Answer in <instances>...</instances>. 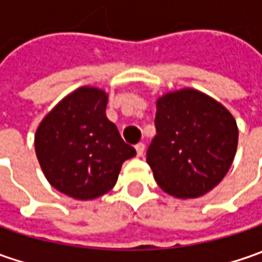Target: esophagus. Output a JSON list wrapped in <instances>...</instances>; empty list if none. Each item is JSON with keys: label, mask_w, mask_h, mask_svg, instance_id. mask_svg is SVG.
Returning a JSON list of instances; mask_svg holds the SVG:
<instances>
[{"label": "esophagus", "mask_w": 262, "mask_h": 262, "mask_svg": "<svg viewBox=\"0 0 262 262\" xmlns=\"http://www.w3.org/2000/svg\"><path fill=\"white\" fill-rule=\"evenodd\" d=\"M136 150H137V156L141 157L144 155V150H146V146L143 144V143H138L136 146Z\"/></svg>", "instance_id": "obj_1"}]
</instances>
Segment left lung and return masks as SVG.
Returning <instances> with one entry per match:
<instances>
[{"instance_id": "obj_1", "label": "left lung", "mask_w": 262, "mask_h": 262, "mask_svg": "<svg viewBox=\"0 0 262 262\" xmlns=\"http://www.w3.org/2000/svg\"><path fill=\"white\" fill-rule=\"evenodd\" d=\"M156 109V137L147 150V163L157 185L182 200L204 195L220 184L235 159V118L195 89L160 96Z\"/></svg>"}]
</instances>
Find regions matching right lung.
I'll return each mask as SVG.
<instances>
[{
	"mask_svg": "<svg viewBox=\"0 0 262 262\" xmlns=\"http://www.w3.org/2000/svg\"><path fill=\"white\" fill-rule=\"evenodd\" d=\"M107 93L83 86L71 92L42 119L35 150L48 182L76 200L109 192L122 163L137 155L106 116Z\"/></svg>",
	"mask_w": 262,
	"mask_h": 262,
	"instance_id": "1",
	"label": "right lung"
}]
</instances>
